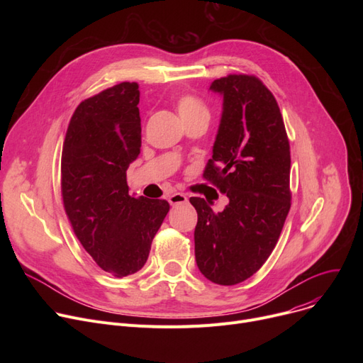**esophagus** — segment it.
<instances>
[{
  "mask_svg": "<svg viewBox=\"0 0 363 363\" xmlns=\"http://www.w3.org/2000/svg\"><path fill=\"white\" fill-rule=\"evenodd\" d=\"M167 201L170 203V206H178V204L186 203L188 197L185 194H182V193H174V194H170L167 197Z\"/></svg>",
  "mask_w": 363,
  "mask_h": 363,
  "instance_id": "obj_1",
  "label": "esophagus"
}]
</instances>
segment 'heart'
Instances as JSON below:
<instances>
[{"instance_id":"obj_1","label":"heart","mask_w":363,"mask_h":363,"mask_svg":"<svg viewBox=\"0 0 363 363\" xmlns=\"http://www.w3.org/2000/svg\"><path fill=\"white\" fill-rule=\"evenodd\" d=\"M178 113L182 121L193 118H208L207 107L194 95H184L178 101Z\"/></svg>"}]
</instances>
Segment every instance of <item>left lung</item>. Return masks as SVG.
Returning <instances> with one entry per match:
<instances>
[{
    "label": "left lung",
    "instance_id": "8db88e82",
    "mask_svg": "<svg viewBox=\"0 0 363 363\" xmlns=\"http://www.w3.org/2000/svg\"><path fill=\"white\" fill-rule=\"evenodd\" d=\"M222 116L203 177L226 194L215 213L204 199L197 211L196 262L215 284L235 285L268 260L291 206L290 143L278 103L256 76L230 74L212 82Z\"/></svg>",
    "mask_w": 363,
    "mask_h": 363
}]
</instances>
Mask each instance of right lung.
Returning <instances> with one entry per match:
<instances>
[{"instance_id": "1", "label": "right lung", "mask_w": 363, "mask_h": 363, "mask_svg": "<svg viewBox=\"0 0 363 363\" xmlns=\"http://www.w3.org/2000/svg\"><path fill=\"white\" fill-rule=\"evenodd\" d=\"M140 89L122 82L82 101L62 155L66 215L86 253L113 277L138 272L169 212L166 200L129 196L126 170L141 151Z\"/></svg>"}]
</instances>
